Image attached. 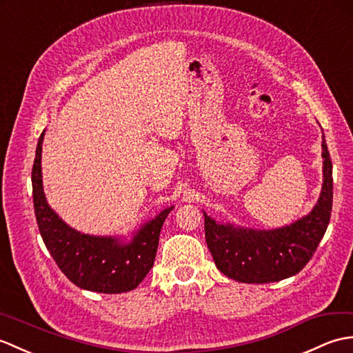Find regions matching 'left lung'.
Returning a JSON list of instances; mask_svg holds the SVG:
<instances>
[{
    "label": "left lung",
    "instance_id": "1",
    "mask_svg": "<svg viewBox=\"0 0 353 353\" xmlns=\"http://www.w3.org/2000/svg\"><path fill=\"white\" fill-rule=\"evenodd\" d=\"M323 187L308 216L272 231L216 223L207 213L205 240L223 275L248 284L275 283L299 273L323 239L332 210V161L323 136Z\"/></svg>",
    "mask_w": 353,
    "mask_h": 353
}]
</instances>
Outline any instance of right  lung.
I'll return each instance as SVG.
<instances>
[{
	"instance_id": "add662e5",
	"label": "right lung",
	"mask_w": 353,
	"mask_h": 353,
	"mask_svg": "<svg viewBox=\"0 0 353 353\" xmlns=\"http://www.w3.org/2000/svg\"><path fill=\"white\" fill-rule=\"evenodd\" d=\"M43 134L37 142L31 183L36 221L46 249L77 287L107 294L134 290L154 265L161 226L174 207L145 223L127 245L113 237H93L72 230L45 199L41 168Z\"/></svg>"
}]
</instances>
